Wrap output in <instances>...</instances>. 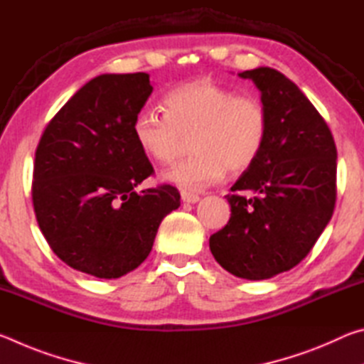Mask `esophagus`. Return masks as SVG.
Wrapping results in <instances>:
<instances>
[{
    "label": "esophagus",
    "instance_id": "1",
    "mask_svg": "<svg viewBox=\"0 0 364 364\" xmlns=\"http://www.w3.org/2000/svg\"><path fill=\"white\" fill-rule=\"evenodd\" d=\"M200 197L194 193H188V191H181V200L186 202V204H196L199 202Z\"/></svg>",
    "mask_w": 364,
    "mask_h": 364
}]
</instances>
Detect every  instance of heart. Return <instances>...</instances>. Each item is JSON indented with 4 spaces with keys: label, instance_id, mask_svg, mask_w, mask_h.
I'll use <instances>...</instances> for the list:
<instances>
[{
    "label": "heart",
    "instance_id": "1",
    "mask_svg": "<svg viewBox=\"0 0 364 364\" xmlns=\"http://www.w3.org/2000/svg\"><path fill=\"white\" fill-rule=\"evenodd\" d=\"M164 106L165 114L141 109L133 119V136L141 152L159 165L175 162L193 138L194 156L164 175L183 189H204L223 180L228 170L242 173L267 143L269 120L263 104L210 78L175 86Z\"/></svg>",
    "mask_w": 364,
    "mask_h": 364
}]
</instances>
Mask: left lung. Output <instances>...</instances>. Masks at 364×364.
Instances as JSON below:
<instances>
[{
	"mask_svg": "<svg viewBox=\"0 0 364 364\" xmlns=\"http://www.w3.org/2000/svg\"><path fill=\"white\" fill-rule=\"evenodd\" d=\"M260 91L269 130L257 162L228 194L231 218L210 250L237 278L262 281L308 255L336 205L337 149L329 127L300 88L271 67L237 73Z\"/></svg>",
	"mask_w": 364,
	"mask_h": 364,
	"instance_id": "obj_1",
	"label": "left lung"
}]
</instances>
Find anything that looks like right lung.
Here are the masks:
<instances>
[{"label": "right lung", "mask_w": 364, "mask_h": 364, "mask_svg": "<svg viewBox=\"0 0 364 364\" xmlns=\"http://www.w3.org/2000/svg\"><path fill=\"white\" fill-rule=\"evenodd\" d=\"M151 93L144 72L90 80L48 123L35 152L32 199L43 236L70 268L101 279L138 268L159 225L180 207L170 184L136 191L154 168L132 125Z\"/></svg>", "instance_id": "right-lung-1"}]
</instances>
